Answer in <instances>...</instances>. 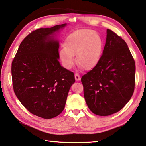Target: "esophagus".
Masks as SVG:
<instances>
[{"mask_svg":"<svg viewBox=\"0 0 146 146\" xmlns=\"http://www.w3.org/2000/svg\"><path fill=\"white\" fill-rule=\"evenodd\" d=\"M75 80H76V81H79V80H80V75H78V73H75Z\"/></svg>","mask_w":146,"mask_h":146,"instance_id":"1","label":"esophagus"}]
</instances>
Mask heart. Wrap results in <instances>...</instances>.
Segmentation results:
<instances>
[{
	"label": "heart",
	"mask_w": 146,
	"mask_h": 146,
	"mask_svg": "<svg viewBox=\"0 0 146 146\" xmlns=\"http://www.w3.org/2000/svg\"><path fill=\"white\" fill-rule=\"evenodd\" d=\"M65 47L59 51L62 66L70 70L75 64L74 55L80 67L91 70L98 63L103 50V41L95 31L81 29L71 34L65 41Z\"/></svg>",
	"instance_id": "obj_1"
}]
</instances>
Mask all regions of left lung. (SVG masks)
<instances>
[{"mask_svg": "<svg viewBox=\"0 0 146 146\" xmlns=\"http://www.w3.org/2000/svg\"><path fill=\"white\" fill-rule=\"evenodd\" d=\"M135 79V63L128 45L117 34L107 29L98 63L81 78L90 110L100 116L119 112L133 95Z\"/></svg>", "mask_w": 146, "mask_h": 146, "instance_id": "obj_1", "label": "left lung"}]
</instances>
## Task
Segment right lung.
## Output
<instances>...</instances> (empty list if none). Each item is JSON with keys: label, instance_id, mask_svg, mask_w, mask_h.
I'll return each mask as SVG.
<instances>
[{"label": "right lung", "instance_id": "1", "mask_svg": "<svg viewBox=\"0 0 146 146\" xmlns=\"http://www.w3.org/2000/svg\"><path fill=\"white\" fill-rule=\"evenodd\" d=\"M66 23L34 31L23 39L12 62L13 86L21 103L43 119L57 117L64 110L75 75L59 61L56 34Z\"/></svg>", "mask_w": 146, "mask_h": 146}]
</instances>
